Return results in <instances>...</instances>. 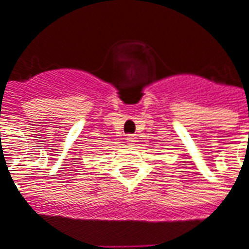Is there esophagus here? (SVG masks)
I'll return each mask as SVG.
<instances>
[{
    "label": "esophagus",
    "instance_id": "34e87169",
    "mask_svg": "<svg viewBox=\"0 0 249 249\" xmlns=\"http://www.w3.org/2000/svg\"><path fill=\"white\" fill-rule=\"evenodd\" d=\"M136 138L134 135H127V138H126V140H127V143H128V144H134V142H136Z\"/></svg>",
    "mask_w": 249,
    "mask_h": 249
}]
</instances>
